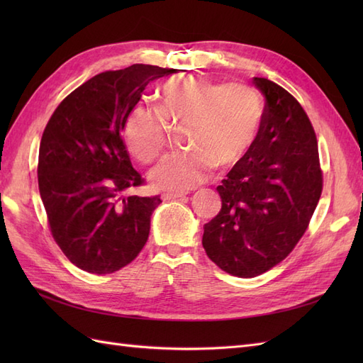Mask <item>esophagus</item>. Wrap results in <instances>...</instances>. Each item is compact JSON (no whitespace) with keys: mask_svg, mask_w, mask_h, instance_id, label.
I'll return each instance as SVG.
<instances>
[{"mask_svg":"<svg viewBox=\"0 0 363 363\" xmlns=\"http://www.w3.org/2000/svg\"><path fill=\"white\" fill-rule=\"evenodd\" d=\"M186 194L184 192H164L162 195V199L167 201V200H177V199H184Z\"/></svg>","mask_w":363,"mask_h":363,"instance_id":"obj_1","label":"esophagus"}]
</instances>
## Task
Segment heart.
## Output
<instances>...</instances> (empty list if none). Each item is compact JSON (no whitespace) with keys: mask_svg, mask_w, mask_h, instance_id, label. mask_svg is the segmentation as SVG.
<instances>
[{"mask_svg":"<svg viewBox=\"0 0 363 363\" xmlns=\"http://www.w3.org/2000/svg\"><path fill=\"white\" fill-rule=\"evenodd\" d=\"M157 113L135 107L125 119L124 140L136 160L150 163L167 144V125L184 124L188 151L164 157L150 182L164 191H188L207 180L212 168H232L259 136L263 104L244 83H215L200 77L171 79L159 89Z\"/></svg>","mask_w":363,"mask_h":363,"instance_id":"heart-1","label":"heart"}]
</instances>
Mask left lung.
Instances as JSON below:
<instances>
[{
  "label": "left lung",
  "instance_id": "obj_1",
  "mask_svg": "<svg viewBox=\"0 0 363 363\" xmlns=\"http://www.w3.org/2000/svg\"><path fill=\"white\" fill-rule=\"evenodd\" d=\"M265 96L259 136L216 191L221 211L204 224L206 255L251 279L276 267L304 235L323 191L315 130L281 86L255 77Z\"/></svg>",
  "mask_w": 363,
  "mask_h": 363
}]
</instances>
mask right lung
Listing matches in <instances>:
<instances>
[{
    "label": "right lung",
    "instance_id": "right-lung-1",
    "mask_svg": "<svg viewBox=\"0 0 363 363\" xmlns=\"http://www.w3.org/2000/svg\"><path fill=\"white\" fill-rule=\"evenodd\" d=\"M174 72L136 63L98 74L65 98L43 130L40 199L54 240L77 268L115 272L147 244L162 200L127 194L144 180L121 131L147 84Z\"/></svg>",
    "mask_w": 363,
    "mask_h": 363
}]
</instances>
